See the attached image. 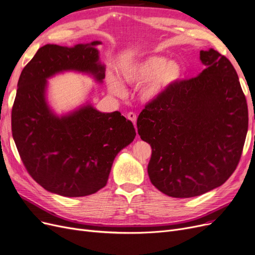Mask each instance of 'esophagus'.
<instances>
[{"label": "esophagus", "instance_id": "1", "mask_svg": "<svg viewBox=\"0 0 255 255\" xmlns=\"http://www.w3.org/2000/svg\"><path fill=\"white\" fill-rule=\"evenodd\" d=\"M128 118L133 122L134 126H136V121H137V115L135 113H133V112H129V113H128Z\"/></svg>", "mask_w": 255, "mask_h": 255}]
</instances>
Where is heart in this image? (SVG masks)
Masks as SVG:
<instances>
[{"label": "heart", "mask_w": 255, "mask_h": 255, "mask_svg": "<svg viewBox=\"0 0 255 255\" xmlns=\"http://www.w3.org/2000/svg\"><path fill=\"white\" fill-rule=\"evenodd\" d=\"M118 73L124 83L141 86L140 97L147 103L155 101L176 85L184 73L182 64L177 59L162 55H148L121 63ZM107 86L111 94L124 97L127 94L121 80L114 74H107Z\"/></svg>", "instance_id": "heart-1"}]
</instances>
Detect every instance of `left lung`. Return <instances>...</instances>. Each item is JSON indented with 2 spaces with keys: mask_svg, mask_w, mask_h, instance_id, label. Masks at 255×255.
Listing matches in <instances>:
<instances>
[{
  "mask_svg": "<svg viewBox=\"0 0 255 255\" xmlns=\"http://www.w3.org/2000/svg\"><path fill=\"white\" fill-rule=\"evenodd\" d=\"M205 69L178 81L146 105L137 119L140 138L151 146V184L172 198L203 195L236 170L248 130V108L229 59L200 51Z\"/></svg>",
  "mask_w": 255,
  "mask_h": 255,
  "instance_id": "8db88e82",
  "label": "left lung"
}]
</instances>
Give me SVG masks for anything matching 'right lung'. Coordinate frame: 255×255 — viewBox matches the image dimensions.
<instances>
[{
  "label": "right lung",
  "instance_id": "1",
  "mask_svg": "<svg viewBox=\"0 0 255 255\" xmlns=\"http://www.w3.org/2000/svg\"><path fill=\"white\" fill-rule=\"evenodd\" d=\"M98 45L100 40L47 44L17 81L11 128L19 156L40 186L63 197H85L105 187L115 157L136 136L131 121L117 111L101 113L87 101L57 115L48 103V79L57 74L73 71L103 83L106 66Z\"/></svg>",
  "mask_w": 255,
  "mask_h": 255
}]
</instances>
